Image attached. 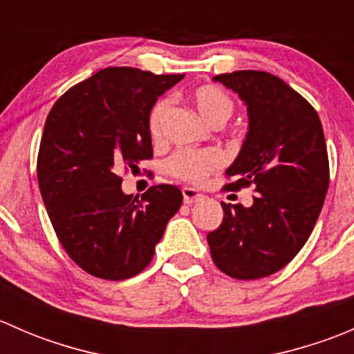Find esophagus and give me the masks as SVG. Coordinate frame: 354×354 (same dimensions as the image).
Here are the masks:
<instances>
[{"label":"esophagus","mask_w":354,"mask_h":354,"mask_svg":"<svg viewBox=\"0 0 354 354\" xmlns=\"http://www.w3.org/2000/svg\"><path fill=\"white\" fill-rule=\"evenodd\" d=\"M203 198V195L200 192L195 190V188H183V202L192 205V203L200 202Z\"/></svg>","instance_id":"1"}]
</instances>
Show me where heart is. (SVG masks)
Returning <instances> with one entry per match:
<instances>
[{
    "label": "heart",
    "instance_id": "obj_1",
    "mask_svg": "<svg viewBox=\"0 0 354 354\" xmlns=\"http://www.w3.org/2000/svg\"><path fill=\"white\" fill-rule=\"evenodd\" d=\"M200 116L210 124L226 123L234 113V102L226 91L216 85H202L195 88L192 94ZM171 108V99L162 97L152 106L149 113L147 127L149 133L154 140L162 137L164 120ZM221 164V156L216 151H192V149H180L174 152L164 164V169L169 176L185 183H200L207 174L217 169Z\"/></svg>",
    "mask_w": 354,
    "mask_h": 354
}]
</instances>
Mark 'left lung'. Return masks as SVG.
<instances>
[{"mask_svg":"<svg viewBox=\"0 0 354 354\" xmlns=\"http://www.w3.org/2000/svg\"><path fill=\"white\" fill-rule=\"evenodd\" d=\"M248 111V133L226 190L255 187L250 207L221 203L224 219L207 234L214 263L241 281L277 272L303 248L329 188L322 123L308 101L279 77L241 70L214 77Z\"/></svg>","mask_w":354,"mask_h":354,"instance_id":"obj_1","label":"left lung"}]
</instances>
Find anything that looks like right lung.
I'll use <instances>...</instances> for the list:
<instances>
[{"label": "right lung", "instance_id": "right-lung-1", "mask_svg": "<svg viewBox=\"0 0 354 354\" xmlns=\"http://www.w3.org/2000/svg\"><path fill=\"white\" fill-rule=\"evenodd\" d=\"M185 75L109 66L66 91L46 120L37 180L59 243L91 276L123 281L151 263L183 202L173 185L124 195L121 171L152 157L147 120Z\"/></svg>", "mask_w": 354, "mask_h": 354}]
</instances>
